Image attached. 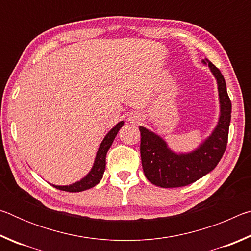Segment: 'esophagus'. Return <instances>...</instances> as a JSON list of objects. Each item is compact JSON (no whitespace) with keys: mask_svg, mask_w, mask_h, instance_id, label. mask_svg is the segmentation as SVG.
I'll list each match as a JSON object with an SVG mask.
<instances>
[{"mask_svg":"<svg viewBox=\"0 0 251 251\" xmlns=\"http://www.w3.org/2000/svg\"><path fill=\"white\" fill-rule=\"evenodd\" d=\"M137 120V117H133V121H136Z\"/></svg>","mask_w":251,"mask_h":251,"instance_id":"34e87169","label":"esophagus"}]
</instances>
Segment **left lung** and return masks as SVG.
Instances as JSON below:
<instances>
[{"label": "left lung", "mask_w": 251, "mask_h": 251, "mask_svg": "<svg viewBox=\"0 0 251 251\" xmlns=\"http://www.w3.org/2000/svg\"><path fill=\"white\" fill-rule=\"evenodd\" d=\"M201 62L208 65L217 80L220 110L217 125L197 148L188 152L174 151L163 137L146 127L139 126L143 171L152 185L175 188L193 184L217 166L226 151L231 118V101L227 94L226 82L211 62L207 58Z\"/></svg>", "instance_id": "left-lung-1"}]
</instances>
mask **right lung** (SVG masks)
<instances>
[{"instance_id": "obj_1", "label": "right lung", "mask_w": 251, "mask_h": 251, "mask_svg": "<svg viewBox=\"0 0 251 251\" xmlns=\"http://www.w3.org/2000/svg\"><path fill=\"white\" fill-rule=\"evenodd\" d=\"M123 125H124V122L122 121L118 123V124H116L115 127H113L107 134H106V136L104 137L103 141H101L100 145L99 147V151L96 152V157H95L94 164H93V167L91 168L90 173H88L86 176L83 177L80 180L73 182V184L71 185H66V186L52 185V186L59 190H64V192L79 193V192H83V190L90 189L92 187H94L99 184L101 178H103L104 172H105L106 154H107L109 147L112 146V144L116 137L118 130L122 128Z\"/></svg>"}]
</instances>
